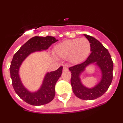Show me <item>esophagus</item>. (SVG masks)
<instances>
[{"label":"esophagus","mask_w":123,"mask_h":123,"mask_svg":"<svg viewBox=\"0 0 123 123\" xmlns=\"http://www.w3.org/2000/svg\"><path fill=\"white\" fill-rule=\"evenodd\" d=\"M68 70V68L67 65H65L63 68V71H67Z\"/></svg>","instance_id":"obj_1"}]
</instances>
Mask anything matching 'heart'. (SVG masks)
<instances>
[{
    "label": "heart",
    "instance_id": "1",
    "mask_svg": "<svg viewBox=\"0 0 123 123\" xmlns=\"http://www.w3.org/2000/svg\"><path fill=\"white\" fill-rule=\"evenodd\" d=\"M54 49L59 58H68L73 64H79L89 56L91 46L87 38H77L64 41L56 44Z\"/></svg>",
    "mask_w": 123,
    "mask_h": 123
}]
</instances>
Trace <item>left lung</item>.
<instances>
[{
    "label": "left lung",
    "instance_id": "8db88e82",
    "mask_svg": "<svg viewBox=\"0 0 123 123\" xmlns=\"http://www.w3.org/2000/svg\"><path fill=\"white\" fill-rule=\"evenodd\" d=\"M91 46V54L84 62L69 68L71 72V84L74 93L83 100H93L104 95L112 80L113 62L108 50L97 39L90 36L84 34ZM90 64H95L101 71L99 82L93 88L86 87L81 83L80 75L85 68Z\"/></svg>",
    "mask_w": 123,
    "mask_h": 123
}]
</instances>
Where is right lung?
<instances>
[{
	"label": "right lung",
	"mask_w": 123,
	"mask_h": 123,
	"mask_svg": "<svg viewBox=\"0 0 123 123\" xmlns=\"http://www.w3.org/2000/svg\"><path fill=\"white\" fill-rule=\"evenodd\" d=\"M58 40L52 36L33 37L23 44L13 56L10 67L12 86L19 98L30 105H43L54 99L55 95V86L61 75L63 67H60L56 71L47 73L39 89L32 92L25 87L22 83L19 74L21 65L31 54L47 50L51 44Z\"/></svg>",
	"instance_id": "obj_1"
}]
</instances>
